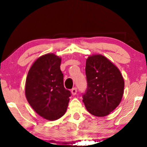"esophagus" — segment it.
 Wrapping results in <instances>:
<instances>
[{
	"mask_svg": "<svg viewBox=\"0 0 147 147\" xmlns=\"http://www.w3.org/2000/svg\"><path fill=\"white\" fill-rule=\"evenodd\" d=\"M77 93V89L76 88H74L71 89V93L73 95H75Z\"/></svg>",
	"mask_w": 147,
	"mask_h": 147,
	"instance_id": "34e87169",
	"label": "esophagus"
}]
</instances>
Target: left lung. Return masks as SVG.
<instances>
[{
	"mask_svg": "<svg viewBox=\"0 0 147 147\" xmlns=\"http://www.w3.org/2000/svg\"><path fill=\"white\" fill-rule=\"evenodd\" d=\"M88 88L83 95L86 108L92 115L105 117L117 107L123 98L124 81L119 69L101 54L86 59Z\"/></svg>",
	"mask_w": 147,
	"mask_h": 147,
	"instance_id": "obj_1",
	"label": "left lung"
}]
</instances>
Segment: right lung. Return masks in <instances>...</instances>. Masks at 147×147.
I'll use <instances>...</instances> for the list:
<instances>
[{
    "label": "right lung",
    "mask_w": 147,
    "mask_h": 147,
    "mask_svg": "<svg viewBox=\"0 0 147 147\" xmlns=\"http://www.w3.org/2000/svg\"><path fill=\"white\" fill-rule=\"evenodd\" d=\"M61 58L44 54L32 64L25 84V96L34 110L45 119L55 121L65 113L71 92L64 88Z\"/></svg>",
    "instance_id": "1"
}]
</instances>
